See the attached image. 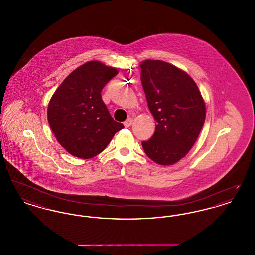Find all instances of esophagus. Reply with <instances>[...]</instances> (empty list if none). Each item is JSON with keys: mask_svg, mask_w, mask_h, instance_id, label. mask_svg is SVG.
<instances>
[{"mask_svg": "<svg viewBox=\"0 0 255 255\" xmlns=\"http://www.w3.org/2000/svg\"><path fill=\"white\" fill-rule=\"evenodd\" d=\"M132 123H133V119H131V118L127 119L125 122H123V124H124L125 127H130V126L132 125Z\"/></svg>", "mask_w": 255, "mask_h": 255, "instance_id": "obj_1", "label": "esophagus"}]
</instances>
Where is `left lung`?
Listing matches in <instances>:
<instances>
[{
  "instance_id": "left-lung-1",
  "label": "left lung",
  "mask_w": 255,
  "mask_h": 255,
  "mask_svg": "<svg viewBox=\"0 0 255 255\" xmlns=\"http://www.w3.org/2000/svg\"><path fill=\"white\" fill-rule=\"evenodd\" d=\"M140 80L148 108L156 121L146 155L160 165H171L194 145L206 120V106L194 80L177 67L160 60L140 64Z\"/></svg>"
}]
</instances>
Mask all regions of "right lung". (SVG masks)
Wrapping results in <instances>:
<instances>
[{
  "instance_id": "1",
  "label": "right lung",
  "mask_w": 255,
  "mask_h": 255,
  "mask_svg": "<svg viewBox=\"0 0 255 255\" xmlns=\"http://www.w3.org/2000/svg\"><path fill=\"white\" fill-rule=\"evenodd\" d=\"M118 70L90 61L74 70L49 101L48 121L56 139L71 155L91 158L101 153L124 125L114 121L101 91Z\"/></svg>"
}]
</instances>
